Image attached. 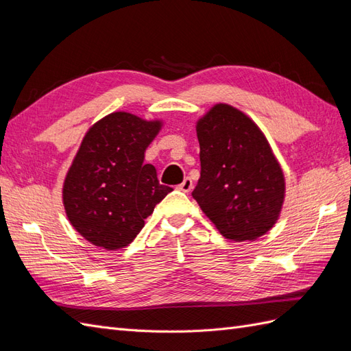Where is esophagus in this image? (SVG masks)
<instances>
[{
	"instance_id": "34e87169",
	"label": "esophagus",
	"mask_w": 351,
	"mask_h": 351,
	"mask_svg": "<svg viewBox=\"0 0 351 351\" xmlns=\"http://www.w3.org/2000/svg\"><path fill=\"white\" fill-rule=\"evenodd\" d=\"M178 189L182 190V192H184V193H189L190 190L193 189V180L190 178V177H186V178L183 180V183L178 186Z\"/></svg>"
}]
</instances>
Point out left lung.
<instances>
[{"label": "left lung", "instance_id": "left-lung-1", "mask_svg": "<svg viewBox=\"0 0 351 351\" xmlns=\"http://www.w3.org/2000/svg\"><path fill=\"white\" fill-rule=\"evenodd\" d=\"M200 178L192 196L224 237L254 240L269 231L284 202L282 169L246 114L217 104L196 125Z\"/></svg>", "mask_w": 351, "mask_h": 351}]
</instances>
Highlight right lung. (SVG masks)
<instances>
[{"instance_id":"1","label":"right lung","mask_w":351,"mask_h":351,"mask_svg":"<svg viewBox=\"0 0 351 351\" xmlns=\"http://www.w3.org/2000/svg\"><path fill=\"white\" fill-rule=\"evenodd\" d=\"M159 129L161 121L119 111L95 123L83 137L62 202L71 226L95 246H129L154 208L173 192L159 184L155 167L143 162Z\"/></svg>"}]
</instances>
